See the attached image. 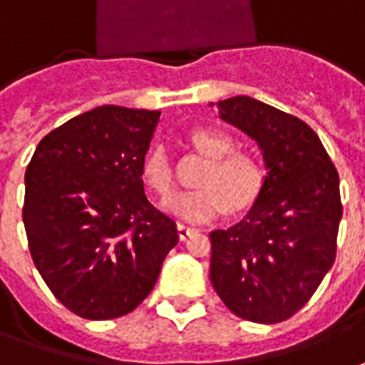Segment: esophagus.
<instances>
[{
  "mask_svg": "<svg viewBox=\"0 0 365 365\" xmlns=\"http://www.w3.org/2000/svg\"><path fill=\"white\" fill-rule=\"evenodd\" d=\"M197 229L195 227H190V225H185V223H178V233H180V239L182 241H185L187 237H191L193 233H195Z\"/></svg>",
  "mask_w": 365,
  "mask_h": 365,
  "instance_id": "obj_1",
  "label": "esophagus"
}]
</instances>
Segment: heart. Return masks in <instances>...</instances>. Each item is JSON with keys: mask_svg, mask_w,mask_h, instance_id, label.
<instances>
[{"mask_svg": "<svg viewBox=\"0 0 365 365\" xmlns=\"http://www.w3.org/2000/svg\"><path fill=\"white\" fill-rule=\"evenodd\" d=\"M191 142L209 156L197 174V187L168 197L174 190V168L164 144L150 148L142 162V178L156 195L168 197L164 201L168 213L201 223L225 213L229 205L243 209L257 200L264 182V170L253 154L237 152L235 140L215 128L193 130Z\"/></svg>", "mask_w": 365, "mask_h": 365, "instance_id": "heart-1", "label": "heart"}]
</instances>
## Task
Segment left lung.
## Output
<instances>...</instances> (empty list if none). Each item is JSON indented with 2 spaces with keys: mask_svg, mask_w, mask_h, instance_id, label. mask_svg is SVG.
I'll list each match as a JSON object with an SVG mask.
<instances>
[{
  "mask_svg": "<svg viewBox=\"0 0 365 365\" xmlns=\"http://www.w3.org/2000/svg\"><path fill=\"white\" fill-rule=\"evenodd\" d=\"M219 114L259 142L267 178L237 225L211 231L209 279L243 320L277 324L307 304L336 259L340 180L307 122L249 96Z\"/></svg>",
  "mask_w": 365,
  "mask_h": 365,
  "instance_id": "8db88e82",
  "label": "left lung"
}]
</instances>
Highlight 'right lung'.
<instances>
[{
  "instance_id": "right-lung-1",
  "label": "right lung",
  "mask_w": 365,
  "mask_h": 365,
  "mask_svg": "<svg viewBox=\"0 0 365 365\" xmlns=\"http://www.w3.org/2000/svg\"><path fill=\"white\" fill-rule=\"evenodd\" d=\"M158 118L98 106L51 130L27 165L23 223L33 262L58 302L86 320L132 312L180 241L142 182Z\"/></svg>"
}]
</instances>
